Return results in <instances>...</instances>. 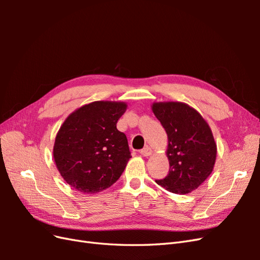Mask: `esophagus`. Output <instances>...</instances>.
Returning a JSON list of instances; mask_svg holds the SVG:
<instances>
[{"instance_id": "1", "label": "esophagus", "mask_w": 260, "mask_h": 260, "mask_svg": "<svg viewBox=\"0 0 260 260\" xmlns=\"http://www.w3.org/2000/svg\"><path fill=\"white\" fill-rule=\"evenodd\" d=\"M140 153H141V155L142 156H149V155H152V153H153V151H152V148L151 147H148V146H146V147H144L143 149H141L140 151Z\"/></svg>"}]
</instances>
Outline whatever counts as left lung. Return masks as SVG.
I'll return each mask as SVG.
<instances>
[{"instance_id": "1", "label": "left lung", "mask_w": 260, "mask_h": 260, "mask_svg": "<svg viewBox=\"0 0 260 260\" xmlns=\"http://www.w3.org/2000/svg\"><path fill=\"white\" fill-rule=\"evenodd\" d=\"M152 111L168 137L169 174L156 183L176 194L191 193L214 170L217 144L209 124L182 102H155Z\"/></svg>"}]
</instances>
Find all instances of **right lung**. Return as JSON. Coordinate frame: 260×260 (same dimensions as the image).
<instances>
[{
	"mask_svg": "<svg viewBox=\"0 0 260 260\" xmlns=\"http://www.w3.org/2000/svg\"><path fill=\"white\" fill-rule=\"evenodd\" d=\"M127 106L124 102H92L60 125L53 157L60 176L75 190L95 194L120 178L131 155L127 137L116 124Z\"/></svg>",
	"mask_w": 260,
	"mask_h": 260,
	"instance_id": "obj_1",
	"label": "right lung"
}]
</instances>
